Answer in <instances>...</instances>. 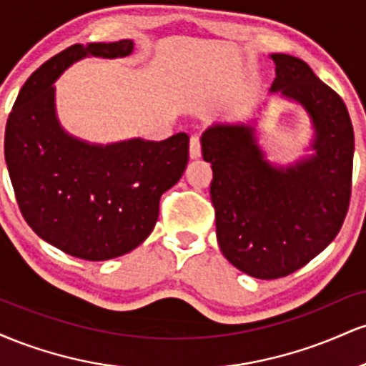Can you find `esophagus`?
<instances>
[{"mask_svg":"<svg viewBox=\"0 0 366 366\" xmlns=\"http://www.w3.org/2000/svg\"><path fill=\"white\" fill-rule=\"evenodd\" d=\"M189 154H191L192 159H197L201 157V142L197 136L191 137V142H189Z\"/></svg>","mask_w":366,"mask_h":366,"instance_id":"obj_1","label":"esophagus"}]
</instances>
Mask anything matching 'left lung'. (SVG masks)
Wrapping results in <instances>:
<instances>
[{
    "mask_svg": "<svg viewBox=\"0 0 366 366\" xmlns=\"http://www.w3.org/2000/svg\"><path fill=\"white\" fill-rule=\"evenodd\" d=\"M270 92L300 104L313 136L305 157L272 163L258 142V120L213 124L201 136L217 241L237 270L254 279H279L320 254L341 230L351 196L355 134L341 96L308 63L270 54Z\"/></svg>",
    "mask_w": 366,
    "mask_h": 366,
    "instance_id": "1",
    "label": "left lung"
}]
</instances>
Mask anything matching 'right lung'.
Masks as SVG:
<instances>
[{
    "mask_svg": "<svg viewBox=\"0 0 366 366\" xmlns=\"http://www.w3.org/2000/svg\"><path fill=\"white\" fill-rule=\"evenodd\" d=\"M132 51V39L70 46L27 79L6 122L5 162L25 222L63 253L89 262L117 258L146 241L159 197L179 182L189 159L186 132L96 144L61 127L56 79L86 56Z\"/></svg>",
    "mask_w": 366,
    "mask_h": 366,
    "instance_id": "obj_1",
    "label": "right lung"
}]
</instances>
